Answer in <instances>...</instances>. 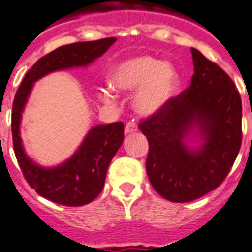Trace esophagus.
Segmentation results:
<instances>
[{"mask_svg":"<svg viewBox=\"0 0 252 252\" xmlns=\"http://www.w3.org/2000/svg\"><path fill=\"white\" fill-rule=\"evenodd\" d=\"M137 132V124L134 122H128L126 124V133Z\"/></svg>","mask_w":252,"mask_h":252,"instance_id":"34e87169","label":"esophagus"}]
</instances>
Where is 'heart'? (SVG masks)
<instances>
[{"label": "heart", "mask_w": 252, "mask_h": 252, "mask_svg": "<svg viewBox=\"0 0 252 252\" xmlns=\"http://www.w3.org/2000/svg\"><path fill=\"white\" fill-rule=\"evenodd\" d=\"M110 87L116 92H132L140 88L134 107L141 115H153L173 97L179 87V75L171 64L157 57L137 55L112 69Z\"/></svg>", "instance_id": "obj_1"}]
</instances>
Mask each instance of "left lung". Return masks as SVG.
Instances as JSON below:
<instances>
[{
	"instance_id": "obj_1",
	"label": "left lung",
	"mask_w": 252,
	"mask_h": 252,
	"mask_svg": "<svg viewBox=\"0 0 252 252\" xmlns=\"http://www.w3.org/2000/svg\"><path fill=\"white\" fill-rule=\"evenodd\" d=\"M190 85L138 124L149 141L146 172L165 199L185 203L203 197L225 180L242 144V102L233 80L191 48ZM197 126L205 144L188 151L183 137Z\"/></svg>"
}]
</instances>
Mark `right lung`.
Returning a JSON list of instances; mask_svg holds the SVG:
<instances>
[{
    "mask_svg": "<svg viewBox=\"0 0 252 252\" xmlns=\"http://www.w3.org/2000/svg\"><path fill=\"white\" fill-rule=\"evenodd\" d=\"M116 41L106 37L64 45L44 55L26 73L16 92L11 112V133L16 160L24 179L41 197L54 203L79 207L91 203L98 197L105 185L110 161L124 140L122 122L94 126L77 153L55 168H42L26 155L19 136V124L24 105L36 80L57 69L87 66Z\"/></svg>",
    "mask_w": 252,
    "mask_h": 252,
    "instance_id": "right-lung-1",
    "label": "right lung"
}]
</instances>
